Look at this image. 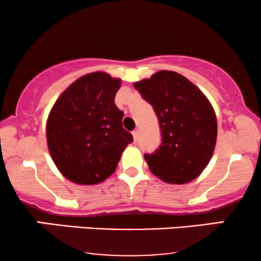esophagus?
I'll use <instances>...</instances> for the list:
<instances>
[{"mask_svg": "<svg viewBox=\"0 0 261 261\" xmlns=\"http://www.w3.org/2000/svg\"><path fill=\"white\" fill-rule=\"evenodd\" d=\"M133 136H134V140L137 141V139H139V130H134L133 131Z\"/></svg>", "mask_w": 261, "mask_h": 261, "instance_id": "1", "label": "esophagus"}]
</instances>
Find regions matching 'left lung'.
<instances>
[{
  "label": "left lung",
  "mask_w": 261,
  "mask_h": 261,
  "mask_svg": "<svg viewBox=\"0 0 261 261\" xmlns=\"http://www.w3.org/2000/svg\"><path fill=\"white\" fill-rule=\"evenodd\" d=\"M153 107L162 142L146 153L149 169L162 180L184 184L197 178L211 160L217 120L205 94L181 74L160 71L134 85Z\"/></svg>",
  "instance_id": "left-lung-1"
}]
</instances>
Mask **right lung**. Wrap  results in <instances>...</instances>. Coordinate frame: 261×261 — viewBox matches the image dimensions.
Here are the masks:
<instances>
[{"mask_svg": "<svg viewBox=\"0 0 261 261\" xmlns=\"http://www.w3.org/2000/svg\"><path fill=\"white\" fill-rule=\"evenodd\" d=\"M120 85L108 73L86 74L54 104L46 124L47 147L68 180L83 185L106 180L134 141L114 101Z\"/></svg>", "mask_w": 261, "mask_h": 261, "instance_id": "add662e5", "label": "right lung"}]
</instances>
